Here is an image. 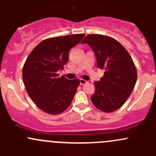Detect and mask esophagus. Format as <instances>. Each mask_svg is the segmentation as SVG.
<instances>
[{"instance_id": "34e87169", "label": "esophagus", "mask_w": 156, "mask_h": 156, "mask_svg": "<svg viewBox=\"0 0 156 156\" xmlns=\"http://www.w3.org/2000/svg\"><path fill=\"white\" fill-rule=\"evenodd\" d=\"M86 83H87V81H86V80H84V79H80V84H81V85H83V84H86Z\"/></svg>"}]
</instances>
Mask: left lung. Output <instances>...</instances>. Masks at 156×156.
Returning a JSON list of instances; mask_svg holds the SVG:
<instances>
[{
  "instance_id": "obj_1",
  "label": "left lung",
  "mask_w": 156,
  "mask_h": 156,
  "mask_svg": "<svg viewBox=\"0 0 156 156\" xmlns=\"http://www.w3.org/2000/svg\"><path fill=\"white\" fill-rule=\"evenodd\" d=\"M87 44L97 57L103 77L95 81L91 101L97 108L112 112L122 107L136 84L137 73L127 50L115 39L102 34H88L81 41Z\"/></svg>"
}]
</instances>
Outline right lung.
<instances>
[{"label":"right lung","mask_w":156,"mask_h":156,"mask_svg":"<svg viewBox=\"0 0 156 156\" xmlns=\"http://www.w3.org/2000/svg\"><path fill=\"white\" fill-rule=\"evenodd\" d=\"M84 36L76 34L48 38L27 57L23 69V82L30 98L44 112L57 115L70 106L80 81L59 77L57 72L68 62L70 49Z\"/></svg>","instance_id":"add662e5"}]
</instances>
